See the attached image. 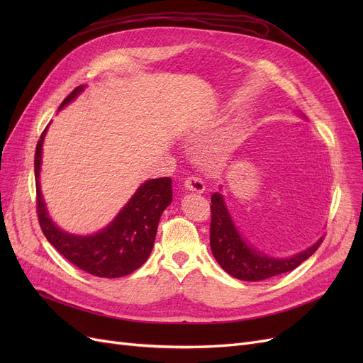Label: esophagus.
I'll list each match as a JSON object with an SVG mask.
<instances>
[{"label": "esophagus", "mask_w": 363, "mask_h": 363, "mask_svg": "<svg viewBox=\"0 0 363 363\" xmlns=\"http://www.w3.org/2000/svg\"><path fill=\"white\" fill-rule=\"evenodd\" d=\"M184 188L188 191L196 192V194H203L204 189H206V186H204L203 180L199 179V177H188L184 182Z\"/></svg>", "instance_id": "obj_1"}]
</instances>
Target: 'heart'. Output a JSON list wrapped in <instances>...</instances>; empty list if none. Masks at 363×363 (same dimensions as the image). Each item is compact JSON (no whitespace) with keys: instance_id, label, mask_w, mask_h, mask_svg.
Here are the masks:
<instances>
[{"instance_id":"obj_1","label":"heart","mask_w":363,"mask_h":363,"mask_svg":"<svg viewBox=\"0 0 363 363\" xmlns=\"http://www.w3.org/2000/svg\"><path fill=\"white\" fill-rule=\"evenodd\" d=\"M230 148H232V139H230L228 135H219L218 138H215L211 144L207 145L206 148V155L207 159L211 160L212 163L221 162L227 155Z\"/></svg>"}]
</instances>
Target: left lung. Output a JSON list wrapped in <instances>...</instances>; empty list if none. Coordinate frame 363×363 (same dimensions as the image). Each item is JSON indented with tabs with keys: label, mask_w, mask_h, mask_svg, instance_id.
Returning a JSON list of instances; mask_svg holds the SVG:
<instances>
[{
	"label": "left lung",
	"mask_w": 363,
	"mask_h": 363,
	"mask_svg": "<svg viewBox=\"0 0 363 363\" xmlns=\"http://www.w3.org/2000/svg\"><path fill=\"white\" fill-rule=\"evenodd\" d=\"M211 218V248L221 268L235 279L259 281L300 267L320 248L323 238L316 244L289 259L268 257L248 245L235 227L221 194L212 195Z\"/></svg>",
	"instance_id": "8db88e82"
}]
</instances>
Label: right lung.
Returning a JSON list of instances; mask_svg holds the SVG:
<instances>
[{
    "mask_svg": "<svg viewBox=\"0 0 363 363\" xmlns=\"http://www.w3.org/2000/svg\"><path fill=\"white\" fill-rule=\"evenodd\" d=\"M83 89V86H77L62 101L59 111ZM45 131L47 128L42 131L35 152L36 208L43 235L65 259L82 271L104 279L128 276L144 265L151 255L160 215L172 201L171 179L162 177L142 183L123 211L101 232L91 236L67 233L50 219L40 194L39 171Z\"/></svg>",
    "mask_w": 363,
    "mask_h": 363,
    "instance_id": "right-lung-1",
    "label": "right lung"
}]
</instances>
